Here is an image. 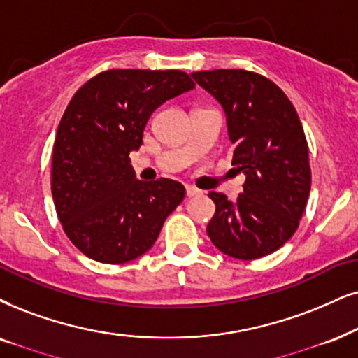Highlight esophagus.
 I'll list each match as a JSON object with an SVG mask.
<instances>
[{"label": "esophagus", "instance_id": "esophagus-1", "mask_svg": "<svg viewBox=\"0 0 358 358\" xmlns=\"http://www.w3.org/2000/svg\"><path fill=\"white\" fill-rule=\"evenodd\" d=\"M198 194H201L200 189H198V188H194V187H187V196H188V198L198 196Z\"/></svg>", "mask_w": 358, "mask_h": 358}]
</instances>
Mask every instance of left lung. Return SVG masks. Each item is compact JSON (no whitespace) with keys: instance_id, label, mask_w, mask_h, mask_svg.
<instances>
[{"instance_id":"obj_1","label":"left lung","mask_w":358,"mask_h":358,"mask_svg":"<svg viewBox=\"0 0 358 358\" xmlns=\"http://www.w3.org/2000/svg\"><path fill=\"white\" fill-rule=\"evenodd\" d=\"M192 78L223 108L233 170L246 175L238 200L208 193L216 205L208 236L236 259L268 256L296 233L309 198V148L299 115L286 94L256 72L216 69Z\"/></svg>"}]
</instances>
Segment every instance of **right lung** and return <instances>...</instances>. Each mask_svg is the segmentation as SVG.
Returning <instances> with one entry per match:
<instances>
[{"mask_svg":"<svg viewBox=\"0 0 358 358\" xmlns=\"http://www.w3.org/2000/svg\"><path fill=\"white\" fill-rule=\"evenodd\" d=\"M193 89L183 71L112 69L74 94L54 142L51 192L67 238L90 259L124 264L145 255L183 201L175 180H137L129 155L153 112Z\"/></svg>","mask_w":358,"mask_h":358,"instance_id":"obj_1","label":"right lung"}]
</instances>
